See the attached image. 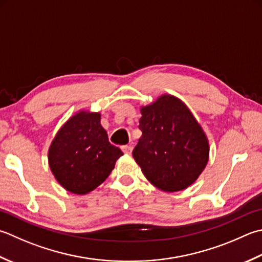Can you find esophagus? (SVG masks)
Wrapping results in <instances>:
<instances>
[{
    "instance_id": "1",
    "label": "esophagus",
    "mask_w": 262,
    "mask_h": 262,
    "mask_svg": "<svg viewBox=\"0 0 262 262\" xmlns=\"http://www.w3.org/2000/svg\"><path fill=\"white\" fill-rule=\"evenodd\" d=\"M121 150H122V152L125 153V155H130L132 151H133V146L132 145H125V146L121 147Z\"/></svg>"
}]
</instances>
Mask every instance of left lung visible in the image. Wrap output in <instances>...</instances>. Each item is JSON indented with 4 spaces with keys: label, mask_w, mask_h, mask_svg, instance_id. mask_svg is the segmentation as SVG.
I'll return each instance as SVG.
<instances>
[{
    "label": "left lung",
    "mask_w": 262,
    "mask_h": 262,
    "mask_svg": "<svg viewBox=\"0 0 262 262\" xmlns=\"http://www.w3.org/2000/svg\"><path fill=\"white\" fill-rule=\"evenodd\" d=\"M142 136L133 150L152 185L178 192L196 181L209 160V141L191 110L178 97L163 94L141 107Z\"/></svg>",
    "instance_id": "obj_1"
}]
</instances>
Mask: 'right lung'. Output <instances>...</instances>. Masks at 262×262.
<instances>
[{"label": "right lung", "mask_w": 262, "mask_h": 262, "mask_svg": "<svg viewBox=\"0 0 262 262\" xmlns=\"http://www.w3.org/2000/svg\"><path fill=\"white\" fill-rule=\"evenodd\" d=\"M124 153L112 145L101 114L80 110L56 133L49 148V166L67 191L84 195L109 177Z\"/></svg>", "instance_id": "obj_1"}]
</instances>
